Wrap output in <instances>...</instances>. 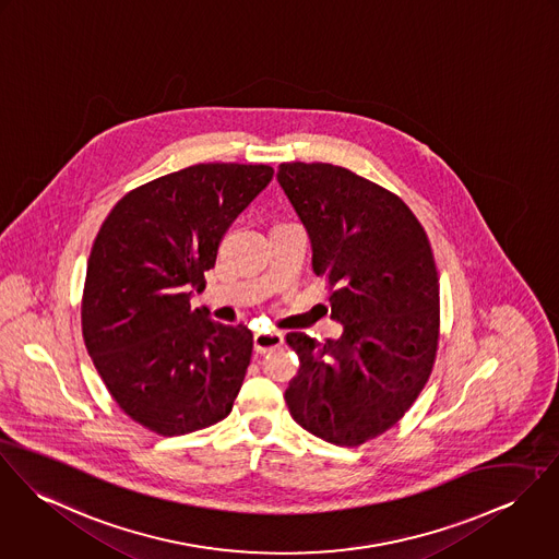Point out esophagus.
<instances>
[{
    "instance_id": "1",
    "label": "esophagus",
    "mask_w": 559,
    "mask_h": 559,
    "mask_svg": "<svg viewBox=\"0 0 559 559\" xmlns=\"http://www.w3.org/2000/svg\"><path fill=\"white\" fill-rule=\"evenodd\" d=\"M252 345H254L257 354H265V352L283 345V334L281 332H259L252 336Z\"/></svg>"
}]
</instances>
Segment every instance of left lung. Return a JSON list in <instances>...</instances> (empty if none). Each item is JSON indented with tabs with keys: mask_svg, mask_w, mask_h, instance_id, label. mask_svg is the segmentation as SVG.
<instances>
[{
	"mask_svg": "<svg viewBox=\"0 0 559 559\" xmlns=\"http://www.w3.org/2000/svg\"><path fill=\"white\" fill-rule=\"evenodd\" d=\"M276 180L328 281L338 338L289 332L300 358L285 401L294 420L336 445L394 427L433 369L439 278L429 238L385 188L328 163H283Z\"/></svg>",
	"mask_w": 559,
	"mask_h": 559,
	"instance_id": "8db88e82",
	"label": "left lung"
}]
</instances>
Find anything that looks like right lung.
<instances>
[{"label": "right lung", "mask_w": 559, "mask_h": 559, "mask_svg": "<svg viewBox=\"0 0 559 559\" xmlns=\"http://www.w3.org/2000/svg\"><path fill=\"white\" fill-rule=\"evenodd\" d=\"M272 176L267 165H192L128 192L94 240L85 347L126 416L154 433H192L234 407L252 332L212 321L190 298L229 225Z\"/></svg>", "instance_id": "add662e5"}]
</instances>
